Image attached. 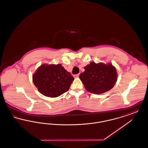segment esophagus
Wrapping results in <instances>:
<instances>
[{"label":"esophagus","mask_w":148,"mask_h":148,"mask_svg":"<svg viewBox=\"0 0 148 148\" xmlns=\"http://www.w3.org/2000/svg\"><path fill=\"white\" fill-rule=\"evenodd\" d=\"M79 74H75V75H74V77H75V78H77V77H79Z\"/></svg>","instance_id":"esophagus-1"}]
</instances>
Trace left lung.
<instances>
[{
	"mask_svg": "<svg viewBox=\"0 0 148 148\" xmlns=\"http://www.w3.org/2000/svg\"><path fill=\"white\" fill-rule=\"evenodd\" d=\"M79 78L88 92L100 94L112 89L117 81V71L112 64L90 62Z\"/></svg>",
	"mask_w": 148,
	"mask_h": 148,
	"instance_id": "obj_1",
	"label": "left lung"
}]
</instances>
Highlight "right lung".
<instances>
[{"label": "right lung", "instance_id": "obj_1", "mask_svg": "<svg viewBox=\"0 0 148 148\" xmlns=\"http://www.w3.org/2000/svg\"><path fill=\"white\" fill-rule=\"evenodd\" d=\"M74 80L60 64H42L33 75V82L44 96L56 98L67 92Z\"/></svg>", "mask_w": 148, "mask_h": 148}]
</instances>
